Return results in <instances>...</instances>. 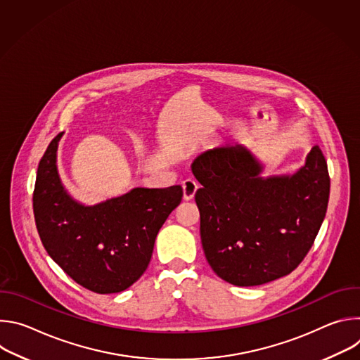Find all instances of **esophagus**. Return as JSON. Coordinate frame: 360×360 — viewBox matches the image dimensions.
Segmentation results:
<instances>
[{
  "label": "esophagus",
  "instance_id": "obj_1",
  "mask_svg": "<svg viewBox=\"0 0 360 360\" xmlns=\"http://www.w3.org/2000/svg\"><path fill=\"white\" fill-rule=\"evenodd\" d=\"M198 188H199V185H198V182H196L195 179H192V178H188V179H185V181L182 182V189H184V199H186V200L192 199V198L195 196V193H196Z\"/></svg>",
  "mask_w": 360,
  "mask_h": 360
}]
</instances>
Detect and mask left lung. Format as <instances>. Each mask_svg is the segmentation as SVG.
<instances>
[{"label":"left lung","mask_w":360,"mask_h":360,"mask_svg":"<svg viewBox=\"0 0 360 360\" xmlns=\"http://www.w3.org/2000/svg\"><path fill=\"white\" fill-rule=\"evenodd\" d=\"M200 240L212 271L235 286L289 275L325 219L330 179L319 146L293 174L262 176L264 164L242 145L215 148L192 162Z\"/></svg>","instance_id":"1"}]
</instances>
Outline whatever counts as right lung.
<instances>
[{"label": "right lung", "instance_id": "right-lung-1", "mask_svg": "<svg viewBox=\"0 0 360 360\" xmlns=\"http://www.w3.org/2000/svg\"><path fill=\"white\" fill-rule=\"evenodd\" d=\"M58 134L39 161L32 196L35 225L54 262L77 283L101 295L118 293L146 271L157 235L182 200V186L134 188L84 205L61 182Z\"/></svg>", "mask_w": 360, "mask_h": 360}]
</instances>
